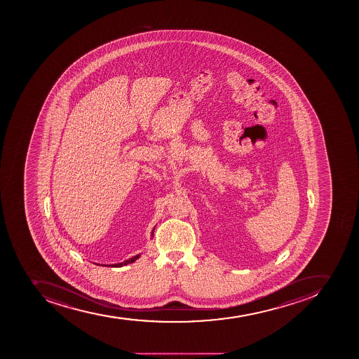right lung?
Returning a JSON list of instances; mask_svg holds the SVG:
<instances>
[{"mask_svg": "<svg viewBox=\"0 0 359 359\" xmlns=\"http://www.w3.org/2000/svg\"><path fill=\"white\" fill-rule=\"evenodd\" d=\"M140 257V255H137V256H134V257L130 258V259L125 260V262H123V263L119 264H114V265H111L112 267H118V266H124V265H127V264L133 263V262H135V260L137 259V258ZM103 266H108V265H103Z\"/></svg>", "mask_w": 359, "mask_h": 359, "instance_id": "1", "label": "right lung"}]
</instances>
